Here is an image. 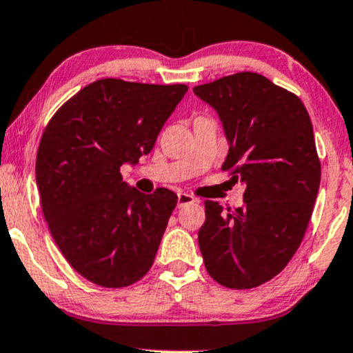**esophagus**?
<instances>
[{
  "mask_svg": "<svg viewBox=\"0 0 353 353\" xmlns=\"http://www.w3.org/2000/svg\"><path fill=\"white\" fill-rule=\"evenodd\" d=\"M176 201H178V208H183V206H188V204H193L196 199H194L188 193H178Z\"/></svg>",
  "mask_w": 353,
  "mask_h": 353,
  "instance_id": "1",
  "label": "esophagus"
}]
</instances>
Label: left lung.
Listing matches in <instances>:
<instances>
[{"label":"left lung","mask_w":353,"mask_h":353,"mask_svg":"<svg viewBox=\"0 0 353 353\" xmlns=\"http://www.w3.org/2000/svg\"><path fill=\"white\" fill-rule=\"evenodd\" d=\"M214 108L229 143L223 170L245 185L243 206L223 212L204 203L198 232L208 273L232 290L276 276L298 250L321 183V162L306 108L263 75L241 72L193 88Z\"/></svg>","instance_id":"obj_1"}]
</instances>
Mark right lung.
I'll use <instances>...</instances> for the list:
<instances>
[{
    "mask_svg": "<svg viewBox=\"0 0 353 353\" xmlns=\"http://www.w3.org/2000/svg\"><path fill=\"white\" fill-rule=\"evenodd\" d=\"M186 85L104 78L80 90L43 130L36 183L50 234L94 285L123 288L149 272L176 206L167 188L143 194L121 167L154 149Z\"/></svg>",
    "mask_w": 353,
    "mask_h": 353,
    "instance_id": "1",
    "label": "right lung"
}]
</instances>
